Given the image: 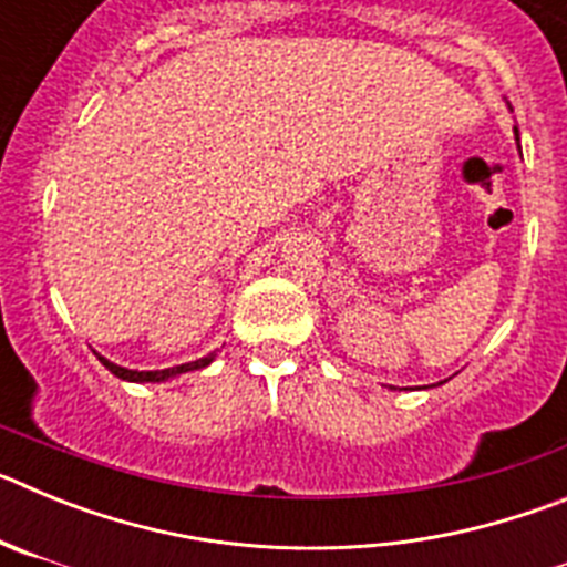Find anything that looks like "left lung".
Returning <instances> with one entry per match:
<instances>
[{
	"label": "left lung",
	"mask_w": 567,
	"mask_h": 567,
	"mask_svg": "<svg viewBox=\"0 0 567 567\" xmlns=\"http://www.w3.org/2000/svg\"><path fill=\"white\" fill-rule=\"evenodd\" d=\"M514 135H517V142H519V133H517V127H514ZM440 383H445V380H440Z\"/></svg>",
	"instance_id": "obj_1"
}]
</instances>
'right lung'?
Returning a JSON list of instances; mask_svg holds the SVG:
<instances>
[{"label":"right lung","mask_w":567,"mask_h":567,"mask_svg":"<svg viewBox=\"0 0 567 567\" xmlns=\"http://www.w3.org/2000/svg\"><path fill=\"white\" fill-rule=\"evenodd\" d=\"M215 354H218V352H209L207 358H198V360H193V363L173 365V369H155V372H138V369H124V365H118V363H113V360L102 358V354H99V352H96V358L102 360V365H104V369H107V372H113L118 380H127V383H167V380L182 378V374H187V372H198V369H207V365L215 360Z\"/></svg>","instance_id":"add662e5"}]
</instances>
